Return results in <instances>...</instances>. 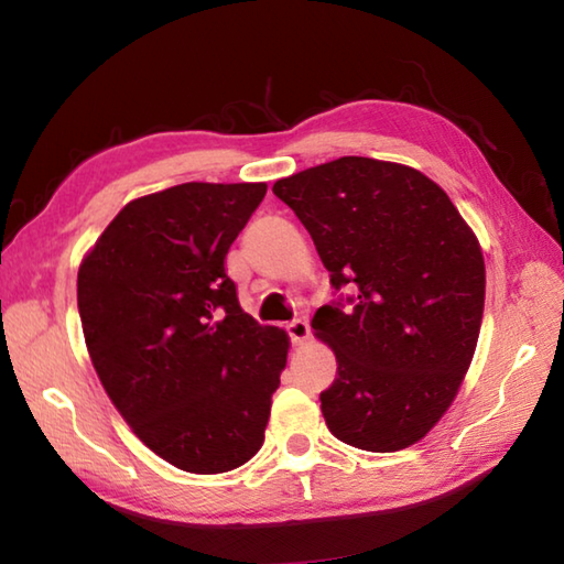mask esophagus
Instances as JSON below:
<instances>
[{
  "instance_id": "34e87169",
  "label": "esophagus",
  "mask_w": 564,
  "mask_h": 564,
  "mask_svg": "<svg viewBox=\"0 0 564 564\" xmlns=\"http://www.w3.org/2000/svg\"><path fill=\"white\" fill-rule=\"evenodd\" d=\"M285 330H289L291 343H295V346H299V343H303V340H308V336H311V326H308V321H303V318H295V321H291L289 326H285Z\"/></svg>"
}]
</instances>
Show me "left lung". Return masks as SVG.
I'll list each match as a JSON object with an SVG mask.
<instances>
[{
    "mask_svg": "<svg viewBox=\"0 0 564 564\" xmlns=\"http://www.w3.org/2000/svg\"><path fill=\"white\" fill-rule=\"evenodd\" d=\"M311 234L346 303L311 326L336 352L321 393L328 431L370 453L431 433L457 395L480 336L485 261L435 181L393 161L343 156L273 184Z\"/></svg>",
    "mask_w": 564,
    "mask_h": 564,
    "instance_id": "8db88e82",
    "label": "left lung"
}]
</instances>
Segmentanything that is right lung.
<instances>
[{
	"label": "right lung",
	"mask_w": 564,
	"mask_h": 564,
	"mask_svg": "<svg viewBox=\"0 0 564 564\" xmlns=\"http://www.w3.org/2000/svg\"><path fill=\"white\" fill-rule=\"evenodd\" d=\"M265 184L133 198L84 256L76 303L94 370L149 451L228 473L261 451L289 336L243 313L224 261Z\"/></svg>",
	"instance_id": "right-lung-1"
}]
</instances>
